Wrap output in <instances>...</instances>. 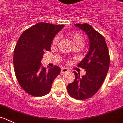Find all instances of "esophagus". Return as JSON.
<instances>
[{
  "label": "esophagus",
  "instance_id": "34e87169",
  "mask_svg": "<svg viewBox=\"0 0 123 123\" xmlns=\"http://www.w3.org/2000/svg\"><path fill=\"white\" fill-rule=\"evenodd\" d=\"M68 71V69H67V68H65V67H62V68H61V74H64V73L65 72H67Z\"/></svg>",
  "mask_w": 123,
  "mask_h": 123
}]
</instances>
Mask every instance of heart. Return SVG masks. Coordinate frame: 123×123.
Returning a JSON list of instances; mask_svg holds the SVG:
<instances>
[{
    "label": "heart",
    "instance_id": "obj_1",
    "mask_svg": "<svg viewBox=\"0 0 123 123\" xmlns=\"http://www.w3.org/2000/svg\"><path fill=\"white\" fill-rule=\"evenodd\" d=\"M69 37L70 39L72 41L73 43L75 46H81L83 45L84 42L83 37L79 33H72L69 35ZM59 40V35H56V37L53 38V45H56L58 43Z\"/></svg>",
    "mask_w": 123,
    "mask_h": 123
}]
</instances>
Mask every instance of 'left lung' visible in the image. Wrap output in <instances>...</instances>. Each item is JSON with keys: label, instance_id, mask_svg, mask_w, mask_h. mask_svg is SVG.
I'll use <instances>...</instances> for the list:
<instances>
[{"label": "left lung", "instance_id": "obj_1", "mask_svg": "<svg viewBox=\"0 0 123 123\" xmlns=\"http://www.w3.org/2000/svg\"><path fill=\"white\" fill-rule=\"evenodd\" d=\"M88 36L89 49L78 67L86 70V75L80 77L79 73L74 74V82L67 85V89L71 97L77 100L89 99L101 87L109 69L110 56L104 37L87 23L75 24Z\"/></svg>", "mask_w": 123, "mask_h": 123}]
</instances>
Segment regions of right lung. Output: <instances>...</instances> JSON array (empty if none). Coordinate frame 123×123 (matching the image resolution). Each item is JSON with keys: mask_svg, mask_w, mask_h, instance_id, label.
<instances>
[{"mask_svg": "<svg viewBox=\"0 0 123 123\" xmlns=\"http://www.w3.org/2000/svg\"><path fill=\"white\" fill-rule=\"evenodd\" d=\"M64 24L38 23L26 29L20 36L14 50V69L19 84L31 96L48 94L53 81L61 72L57 66L46 68L42 66L44 51H50L55 35Z\"/></svg>", "mask_w": 123, "mask_h": 123, "instance_id": "right-lung-1", "label": "right lung"}]
</instances>
